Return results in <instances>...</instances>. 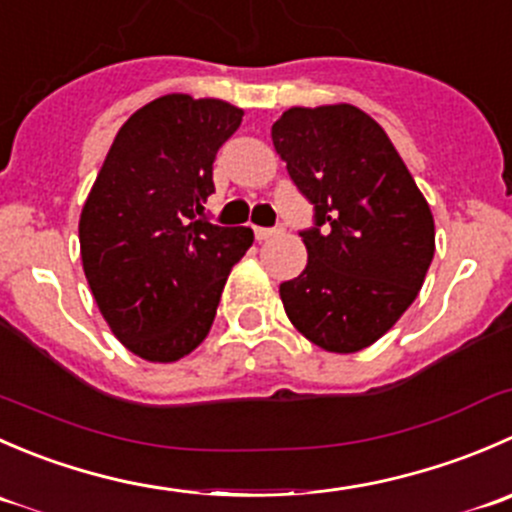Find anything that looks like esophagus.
Here are the masks:
<instances>
[{"label":"esophagus","instance_id":"esophagus-1","mask_svg":"<svg viewBox=\"0 0 512 512\" xmlns=\"http://www.w3.org/2000/svg\"><path fill=\"white\" fill-rule=\"evenodd\" d=\"M282 227H255V237L257 240H267V237L280 235Z\"/></svg>","mask_w":512,"mask_h":512}]
</instances>
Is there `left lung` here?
<instances>
[{"instance_id":"left-lung-1","label":"left lung","mask_w":512,"mask_h":512,"mask_svg":"<svg viewBox=\"0 0 512 512\" xmlns=\"http://www.w3.org/2000/svg\"><path fill=\"white\" fill-rule=\"evenodd\" d=\"M272 143L314 208L312 227L299 230L307 267L280 285L289 322L327 352H359L399 322L426 280L431 208L384 128L349 103L289 108Z\"/></svg>"}]
</instances>
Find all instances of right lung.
I'll return each instance as SVG.
<instances>
[{
    "instance_id": "1",
    "label": "right lung",
    "mask_w": 512,
    "mask_h": 512,
    "mask_svg": "<svg viewBox=\"0 0 512 512\" xmlns=\"http://www.w3.org/2000/svg\"><path fill=\"white\" fill-rule=\"evenodd\" d=\"M242 111L168 94L116 133L81 210L86 280L118 342L141 359L178 361L213 327L232 265L255 235L205 218L213 163Z\"/></svg>"
}]
</instances>
